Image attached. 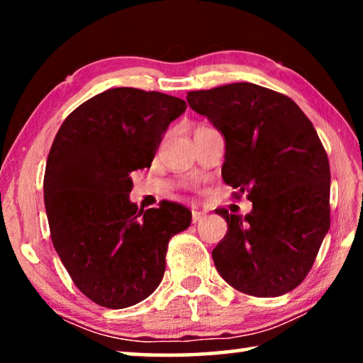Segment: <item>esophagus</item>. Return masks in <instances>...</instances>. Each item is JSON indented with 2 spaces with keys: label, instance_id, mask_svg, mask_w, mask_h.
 Instances as JSON below:
<instances>
[{
  "label": "esophagus",
  "instance_id": "obj_1",
  "mask_svg": "<svg viewBox=\"0 0 363 363\" xmlns=\"http://www.w3.org/2000/svg\"><path fill=\"white\" fill-rule=\"evenodd\" d=\"M205 216H206V214H205L203 211H195V210H194V211H192V223H194V224L200 223V220L203 219Z\"/></svg>",
  "mask_w": 363,
  "mask_h": 363
}]
</instances>
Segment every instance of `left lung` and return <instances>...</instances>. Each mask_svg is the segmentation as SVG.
Masks as SVG:
<instances>
[{
	"instance_id": "obj_1",
	"label": "left lung",
	"mask_w": 363,
	"mask_h": 363,
	"mask_svg": "<svg viewBox=\"0 0 363 363\" xmlns=\"http://www.w3.org/2000/svg\"><path fill=\"white\" fill-rule=\"evenodd\" d=\"M189 106L224 134L223 179L247 194V216L216 210L227 233L213 250L235 290L274 298L296 288L330 229V163L296 102L253 83L190 91Z\"/></svg>"
}]
</instances>
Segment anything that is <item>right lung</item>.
I'll use <instances>...</instances> for the list:
<instances>
[{
	"instance_id": "right-lung-1",
	"label": "right lung",
	"mask_w": 363,
	"mask_h": 363,
	"mask_svg": "<svg viewBox=\"0 0 363 363\" xmlns=\"http://www.w3.org/2000/svg\"><path fill=\"white\" fill-rule=\"evenodd\" d=\"M186 108L157 91L107 89L67 116L49 150L43 187L52 245L78 290L102 307L150 296L171 237L192 220L174 201L139 210L128 196L131 173L150 168L163 133Z\"/></svg>"
}]
</instances>
